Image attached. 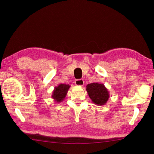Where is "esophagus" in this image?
<instances>
[{"label": "esophagus", "mask_w": 154, "mask_h": 154, "mask_svg": "<svg viewBox=\"0 0 154 154\" xmlns=\"http://www.w3.org/2000/svg\"><path fill=\"white\" fill-rule=\"evenodd\" d=\"M75 84L77 86H83L84 85V81L82 79H79V80H76L75 81Z\"/></svg>", "instance_id": "34e87169"}]
</instances>
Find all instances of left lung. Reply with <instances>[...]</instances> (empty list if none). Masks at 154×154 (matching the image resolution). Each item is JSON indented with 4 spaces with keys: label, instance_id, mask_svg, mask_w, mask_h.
Masks as SVG:
<instances>
[{
    "label": "left lung",
    "instance_id": "8db88e82",
    "mask_svg": "<svg viewBox=\"0 0 154 154\" xmlns=\"http://www.w3.org/2000/svg\"><path fill=\"white\" fill-rule=\"evenodd\" d=\"M86 91L92 103L98 106L105 105L110 97L108 89L102 83H89L86 87Z\"/></svg>",
    "mask_w": 154,
    "mask_h": 154
}]
</instances>
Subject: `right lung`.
Here are the masks:
<instances>
[{"instance_id":"obj_1","label":"right lung","mask_w":154,"mask_h":154,"mask_svg":"<svg viewBox=\"0 0 154 154\" xmlns=\"http://www.w3.org/2000/svg\"><path fill=\"white\" fill-rule=\"evenodd\" d=\"M70 87L71 86L69 84L66 85L61 83V84L58 85L57 87H54V89L53 91V94L51 95V97H52L53 99H54L56 103H58L63 101L67 94Z\"/></svg>"}]
</instances>
